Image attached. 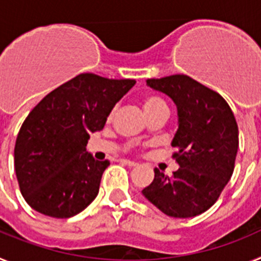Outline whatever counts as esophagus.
Returning <instances> with one entry per match:
<instances>
[{
    "label": "esophagus",
    "instance_id": "1",
    "mask_svg": "<svg viewBox=\"0 0 261 261\" xmlns=\"http://www.w3.org/2000/svg\"><path fill=\"white\" fill-rule=\"evenodd\" d=\"M119 162L123 163V165L129 166V167H135V166H137V163L133 162V161H129V159H124V158L119 159Z\"/></svg>",
    "mask_w": 261,
    "mask_h": 261
}]
</instances>
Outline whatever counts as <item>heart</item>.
Instances as JSON below:
<instances>
[{"instance_id": "b5f03b06", "label": "heart", "mask_w": 261, "mask_h": 261, "mask_svg": "<svg viewBox=\"0 0 261 261\" xmlns=\"http://www.w3.org/2000/svg\"><path fill=\"white\" fill-rule=\"evenodd\" d=\"M142 106H144V110H145V112H146L147 116L153 115L154 112H156V111L167 110V106H166L165 100L156 95L145 96L144 102H142ZM110 116H112V112H111Z\"/></svg>"}]
</instances>
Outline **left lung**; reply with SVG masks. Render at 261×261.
Here are the masks:
<instances>
[{"label": "left lung", "instance_id": "left-lung-1", "mask_svg": "<svg viewBox=\"0 0 261 261\" xmlns=\"http://www.w3.org/2000/svg\"><path fill=\"white\" fill-rule=\"evenodd\" d=\"M177 108L179 128L171 145L179 165L172 176L158 168L142 195L161 212L190 218L208 211L231 177L238 151V124L231 108L214 90L186 74L146 80Z\"/></svg>", "mask_w": 261, "mask_h": 261}]
</instances>
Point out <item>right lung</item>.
Returning a JSON list of instances; mask_svg holds the SVG:
<instances>
[{"label":"right lung","mask_w":261,"mask_h":261,"mask_svg":"<svg viewBox=\"0 0 261 261\" xmlns=\"http://www.w3.org/2000/svg\"><path fill=\"white\" fill-rule=\"evenodd\" d=\"M135 84L82 73L32 108L14 147L20 193L32 209L69 218L93 202L110 161H96L86 151L90 133L102 130L112 108Z\"/></svg>","instance_id":"obj_1"}]
</instances>
